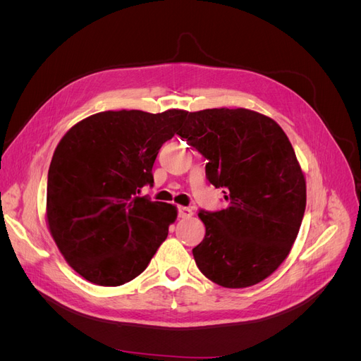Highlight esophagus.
I'll return each instance as SVG.
<instances>
[{"instance_id": "1", "label": "esophagus", "mask_w": 361, "mask_h": 361, "mask_svg": "<svg viewBox=\"0 0 361 361\" xmlns=\"http://www.w3.org/2000/svg\"><path fill=\"white\" fill-rule=\"evenodd\" d=\"M192 209L191 207H185V206H179V216L180 218H191L192 216Z\"/></svg>"}]
</instances>
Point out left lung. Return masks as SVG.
Masks as SVG:
<instances>
[{"label":"left lung","instance_id":"obj_1","mask_svg":"<svg viewBox=\"0 0 361 361\" xmlns=\"http://www.w3.org/2000/svg\"><path fill=\"white\" fill-rule=\"evenodd\" d=\"M178 134L209 161L206 176L228 202L199 212L206 235L192 248L195 264L223 288L257 285L288 257L305 211V178L288 135L247 108L190 113Z\"/></svg>","mask_w":361,"mask_h":361}]
</instances>
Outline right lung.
<instances>
[{"instance_id": "1", "label": "right lung", "mask_w": 361, "mask_h": 361, "mask_svg": "<svg viewBox=\"0 0 361 361\" xmlns=\"http://www.w3.org/2000/svg\"><path fill=\"white\" fill-rule=\"evenodd\" d=\"M187 116L178 108L102 111L60 140L48 171L47 224L63 257L85 280L125 285L166 241L176 206L140 192L154 183L158 152Z\"/></svg>"}]
</instances>
